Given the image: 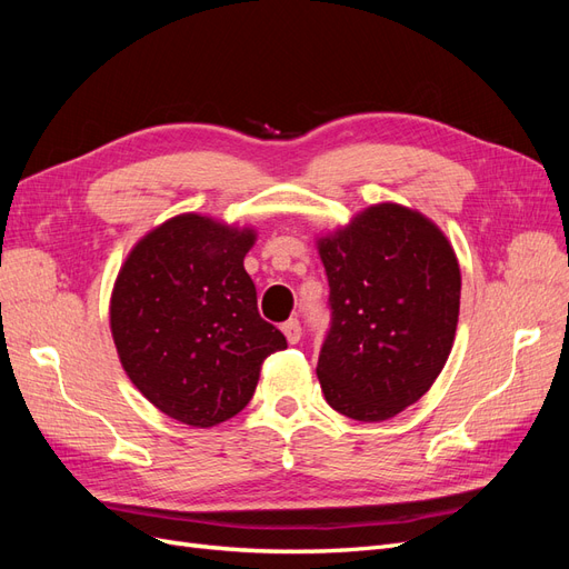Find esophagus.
Instances as JSON below:
<instances>
[{"label":"esophagus","instance_id":"obj_1","mask_svg":"<svg viewBox=\"0 0 569 569\" xmlns=\"http://www.w3.org/2000/svg\"><path fill=\"white\" fill-rule=\"evenodd\" d=\"M282 332H284V337H287L289 343H297V341L301 339V322H299L297 318L287 320V322L282 325Z\"/></svg>","mask_w":569,"mask_h":569}]
</instances>
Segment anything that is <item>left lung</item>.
<instances>
[{
    "mask_svg": "<svg viewBox=\"0 0 569 569\" xmlns=\"http://www.w3.org/2000/svg\"><path fill=\"white\" fill-rule=\"evenodd\" d=\"M330 282V332L318 380L327 403L382 422L416 403L449 360L460 268L446 234L401 203H377L318 239Z\"/></svg>",
    "mask_w": 569,
    "mask_h": 569,
    "instance_id": "obj_1",
    "label": "left lung"
}]
</instances>
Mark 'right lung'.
<instances>
[{"label":"right lung","mask_w":569,"mask_h":569,"mask_svg":"<svg viewBox=\"0 0 569 569\" xmlns=\"http://www.w3.org/2000/svg\"><path fill=\"white\" fill-rule=\"evenodd\" d=\"M256 242L199 213H180L128 253L111 295V335L130 382L168 418L213 427L242 410L263 360L287 349L258 316L244 256Z\"/></svg>","instance_id":"right-lung-1"}]
</instances>
